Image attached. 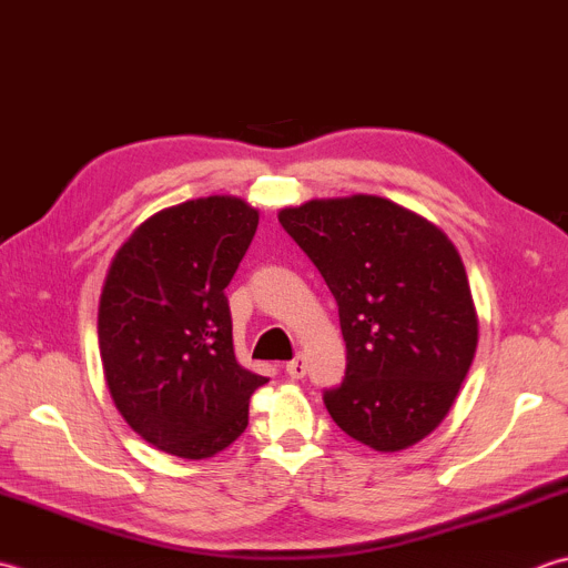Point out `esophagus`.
<instances>
[{"label": "esophagus", "mask_w": 568, "mask_h": 568, "mask_svg": "<svg viewBox=\"0 0 568 568\" xmlns=\"http://www.w3.org/2000/svg\"><path fill=\"white\" fill-rule=\"evenodd\" d=\"M285 374L291 376V379H303L305 376V359L303 357H295L293 362L285 364Z\"/></svg>", "instance_id": "obj_1"}]
</instances>
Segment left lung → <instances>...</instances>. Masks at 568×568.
<instances>
[{
	"mask_svg": "<svg viewBox=\"0 0 568 568\" xmlns=\"http://www.w3.org/2000/svg\"><path fill=\"white\" fill-rule=\"evenodd\" d=\"M277 221L339 307L347 372L325 392L335 424L379 453L416 446L458 398L477 349V310L453 241L384 196L310 199Z\"/></svg>",
	"mask_w": 568,
	"mask_h": 568,
	"instance_id": "1",
	"label": "left lung"
}]
</instances>
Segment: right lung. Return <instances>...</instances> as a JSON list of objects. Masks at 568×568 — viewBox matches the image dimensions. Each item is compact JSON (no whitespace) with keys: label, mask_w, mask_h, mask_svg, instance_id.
<instances>
[{"label":"right lung","mask_w":568,"mask_h":568,"mask_svg":"<svg viewBox=\"0 0 568 568\" xmlns=\"http://www.w3.org/2000/svg\"><path fill=\"white\" fill-rule=\"evenodd\" d=\"M258 229L239 196L162 209L110 261L98 305V347L120 416L150 446L214 458L248 426L265 376L233 352L226 285Z\"/></svg>","instance_id":"right-lung-1"}]
</instances>
